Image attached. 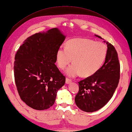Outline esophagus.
I'll return each mask as SVG.
<instances>
[{
	"mask_svg": "<svg viewBox=\"0 0 132 132\" xmlns=\"http://www.w3.org/2000/svg\"><path fill=\"white\" fill-rule=\"evenodd\" d=\"M71 82V80H70V79H69L68 78H66V83L67 84H70Z\"/></svg>",
	"mask_w": 132,
	"mask_h": 132,
	"instance_id": "1",
	"label": "esophagus"
}]
</instances>
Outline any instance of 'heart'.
<instances>
[{
    "label": "heart",
    "instance_id": "obj_1",
    "mask_svg": "<svg viewBox=\"0 0 132 132\" xmlns=\"http://www.w3.org/2000/svg\"><path fill=\"white\" fill-rule=\"evenodd\" d=\"M107 45L101 42L85 38H75L66 43L65 48L57 50L56 58L58 67L66 69V74L71 77L81 76L89 77L101 68L107 55Z\"/></svg>",
    "mask_w": 132,
    "mask_h": 132
}]
</instances>
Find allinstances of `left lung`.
Wrapping results in <instances>:
<instances>
[{
  "label": "left lung",
  "instance_id": "1",
  "mask_svg": "<svg viewBox=\"0 0 132 132\" xmlns=\"http://www.w3.org/2000/svg\"><path fill=\"white\" fill-rule=\"evenodd\" d=\"M104 42L108 51L103 65L94 75L78 82L75 102L79 109L85 112H94L104 107L113 96L119 83L120 64L118 54L113 45Z\"/></svg>",
  "mask_w": 132,
  "mask_h": 132
}]
</instances>
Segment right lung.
<instances>
[{"instance_id":"right-lung-1","label":"right lung","mask_w":132,"mask_h":132,"mask_svg":"<svg viewBox=\"0 0 132 132\" xmlns=\"http://www.w3.org/2000/svg\"><path fill=\"white\" fill-rule=\"evenodd\" d=\"M58 28L28 37L19 48L14 64V78L21 99L37 110L49 109L66 78L55 64L56 52L65 39Z\"/></svg>"}]
</instances>
